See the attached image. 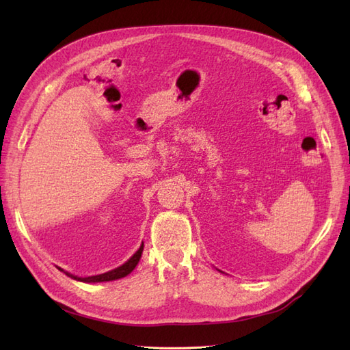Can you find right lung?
I'll use <instances>...</instances> for the list:
<instances>
[{
    "mask_svg": "<svg viewBox=\"0 0 350 350\" xmlns=\"http://www.w3.org/2000/svg\"><path fill=\"white\" fill-rule=\"evenodd\" d=\"M143 247H144V243H142V247L135 251L134 256H133L129 261L124 262L122 266H120L118 269H113V270H111V271L103 273V274H96V276H89V278H77V276H72V274H70V273H67V271H64V273L67 274V276H70L71 279L79 280V282H84V283H98V282H109V280L121 279V278H125L126 274H130V273L135 269L137 264H139V261H140V258H142ZM59 270H61V269H59Z\"/></svg>",
    "mask_w": 350,
    "mask_h": 350,
    "instance_id": "obj_1",
    "label": "right lung"
}]
</instances>
